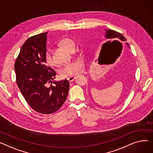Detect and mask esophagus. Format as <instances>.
<instances>
[{"label":"esophagus","mask_w":153,"mask_h":153,"mask_svg":"<svg viewBox=\"0 0 153 153\" xmlns=\"http://www.w3.org/2000/svg\"><path fill=\"white\" fill-rule=\"evenodd\" d=\"M75 78H76V77H74V76H72V77H68V81H69L70 82H72V81H74V80L75 79Z\"/></svg>","instance_id":"obj_1"}]
</instances>
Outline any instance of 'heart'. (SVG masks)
<instances>
[{
    "mask_svg": "<svg viewBox=\"0 0 153 153\" xmlns=\"http://www.w3.org/2000/svg\"><path fill=\"white\" fill-rule=\"evenodd\" d=\"M61 46L64 47L69 51L75 49V43L69 38H64L59 42ZM45 60L47 65L50 66H54V61L49 51H47L45 55ZM84 63L82 60H77L66 64L60 70V74L63 77H68L77 75L83 71Z\"/></svg>",
    "mask_w": 153,
    "mask_h": 153,
    "instance_id": "heart-1",
    "label": "heart"
}]
</instances>
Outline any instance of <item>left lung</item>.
Wrapping results in <instances>:
<instances>
[{
  "label": "left lung",
  "mask_w": 153,
  "mask_h": 153,
  "mask_svg": "<svg viewBox=\"0 0 153 153\" xmlns=\"http://www.w3.org/2000/svg\"><path fill=\"white\" fill-rule=\"evenodd\" d=\"M105 30V38L109 40H113L115 39V41L117 42H124L126 41V38L122 35L121 33H118L117 31H115L111 29H106ZM126 45L128 46V47L130 48V46L128 43H126Z\"/></svg>",
  "instance_id": "obj_1"
}]
</instances>
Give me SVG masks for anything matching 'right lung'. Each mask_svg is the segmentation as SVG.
Returning a JSON list of instances; mask_svg holds the SVG:
<instances>
[{"mask_svg": "<svg viewBox=\"0 0 153 153\" xmlns=\"http://www.w3.org/2000/svg\"><path fill=\"white\" fill-rule=\"evenodd\" d=\"M48 32L28 38L15 63L17 84L30 106L42 114L58 110L66 101L69 82L56 81V73L45 64Z\"/></svg>", "mask_w": 153, "mask_h": 153, "instance_id": "obj_1", "label": "right lung"}]
</instances>
